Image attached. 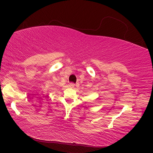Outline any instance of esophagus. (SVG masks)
I'll use <instances>...</instances> for the list:
<instances>
[{
  "instance_id": "esophagus-1",
  "label": "esophagus",
  "mask_w": 153,
  "mask_h": 153,
  "mask_svg": "<svg viewBox=\"0 0 153 153\" xmlns=\"http://www.w3.org/2000/svg\"><path fill=\"white\" fill-rule=\"evenodd\" d=\"M69 85H70V88H74V83H70V84H69Z\"/></svg>"
}]
</instances>
